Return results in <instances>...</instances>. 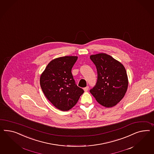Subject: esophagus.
Wrapping results in <instances>:
<instances>
[{
  "mask_svg": "<svg viewBox=\"0 0 154 154\" xmlns=\"http://www.w3.org/2000/svg\"><path fill=\"white\" fill-rule=\"evenodd\" d=\"M83 90H84V91L85 92L88 91V86H87V87L84 88Z\"/></svg>",
  "mask_w": 154,
  "mask_h": 154,
  "instance_id": "esophagus-1",
  "label": "esophagus"
}]
</instances>
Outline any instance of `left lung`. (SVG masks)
Returning <instances> with one entry per match:
<instances>
[{
    "label": "left lung",
    "mask_w": 154,
    "mask_h": 154,
    "mask_svg": "<svg viewBox=\"0 0 154 154\" xmlns=\"http://www.w3.org/2000/svg\"><path fill=\"white\" fill-rule=\"evenodd\" d=\"M90 58L95 64L97 72V82L90 92L105 107L116 105L125 96L128 86L125 66L105 53L91 55Z\"/></svg>",
    "instance_id": "8db88e82"
}]
</instances>
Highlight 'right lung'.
Wrapping results in <instances>:
<instances>
[{"instance_id":"obj_1","label":"right lung","mask_w":154,"mask_h":154,"mask_svg":"<svg viewBox=\"0 0 154 154\" xmlns=\"http://www.w3.org/2000/svg\"><path fill=\"white\" fill-rule=\"evenodd\" d=\"M77 58L76 56H65L54 59L40 76V86L46 97L62 111L72 108L84 92L75 83L71 72Z\"/></svg>"}]
</instances>
